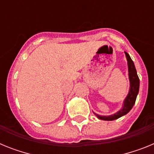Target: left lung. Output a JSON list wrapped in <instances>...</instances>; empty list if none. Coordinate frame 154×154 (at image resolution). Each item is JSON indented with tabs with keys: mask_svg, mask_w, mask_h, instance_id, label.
Listing matches in <instances>:
<instances>
[{
	"mask_svg": "<svg viewBox=\"0 0 154 154\" xmlns=\"http://www.w3.org/2000/svg\"><path fill=\"white\" fill-rule=\"evenodd\" d=\"M124 52L125 55H126V60H127L128 75H129V80H130V90H129V93L127 94V96H126L124 101H123L122 109H119L116 113L109 116H101L93 112L94 114L96 116V117L99 119H102V120L112 121L115 120L116 119H119V117L125 116L130 112L133 106H134V104H135L137 96L139 92V89H140V79H139V77L137 75L135 65H134L133 60L130 58V55L128 53H126V51H124Z\"/></svg>",
	"mask_w": 154,
	"mask_h": 154,
	"instance_id": "8db88e82",
	"label": "left lung"
}]
</instances>
